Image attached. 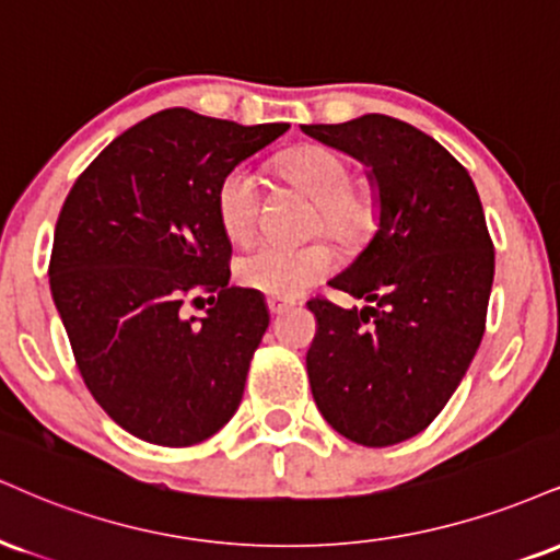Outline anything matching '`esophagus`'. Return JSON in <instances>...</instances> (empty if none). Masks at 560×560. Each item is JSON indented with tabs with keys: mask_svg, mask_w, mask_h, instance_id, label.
I'll list each match as a JSON object with an SVG mask.
<instances>
[{
	"mask_svg": "<svg viewBox=\"0 0 560 560\" xmlns=\"http://www.w3.org/2000/svg\"><path fill=\"white\" fill-rule=\"evenodd\" d=\"M266 305H268V310H271V315H281V313H284V310L292 307L294 302L292 300H284V298H268Z\"/></svg>",
	"mask_w": 560,
	"mask_h": 560,
	"instance_id": "34e87169",
	"label": "esophagus"
}]
</instances>
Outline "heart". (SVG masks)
<instances>
[{
  "instance_id": "obj_1",
  "label": "heart",
  "mask_w": 560,
  "mask_h": 560,
  "mask_svg": "<svg viewBox=\"0 0 560 560\" xmlns=\"http://www.w3.org/2000/svg\"><path fill=\"white\" fill-rule=\"evenodd\" d=\"M276 172L318 203V226L341 242L368 237L378 219V200L365 182H352V166L328 145H298L276 159ZM219 224L232 242H247L258 229L260 182L247 166H234L215 187ZM336 255L323 240L305 245L253 247L237 260V281L271 298H298L334 271Z\"/></svg>"
}]
</instances>
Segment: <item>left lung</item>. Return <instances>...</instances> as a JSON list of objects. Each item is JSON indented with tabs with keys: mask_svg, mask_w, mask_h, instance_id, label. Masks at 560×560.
Instances as JSON below:
<instances>
[{
	"mask_svg": "<svg viewBox=\"0 0 560 560\" xmlns=\"http://www.w3.org/2000/svg\"><path fill=\"white\" fill-rule=\"evenodd\" d=\"M302 132L370 166L378 232L328 284L365 300L315 298L313 399L336 433L383 448L422 433L480 347L495 253L469 172L417 127L386 114Z\"/></svg>",
	"mask_w": 560,
	"mask_h": 560,
	"instance_id": "8db88e82",
	"label": "left lung"
}]
</instances>
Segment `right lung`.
I'll return each instance as SVG.
<instances>
[{"instance_id":"1","label":"right lung","mask_w":560,"mask_h":560,"mask_svg":"<svg viewBox=\"0 0 560 560\" xmlns=\"http://www.w3.org/2000/svg\"><path fill=\"white\" fill-rule=\"evenodd\" d=\"M287 130L164 109L114 138L67 195L54 305L93 399L140 441L195 446L237 412L268 307L229 284L215 187ZM203 293L212 307L187 319L184 302Z\"/></svg>"}]
</instances>
